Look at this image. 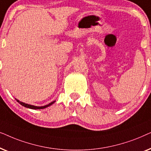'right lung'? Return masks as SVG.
Instances as JSON below:
<instances>
[{"label": "right lung", "instance_id": "add662e5", "mask_svg": "<svg viewBox=\"0 0 151 151\" xmlns=\"http://www.w3.org/2000/svg\"><path fill=\"white\" fill-rule=\"evenodd\" d=\"M16 101L19 103L20 104H21L22 106H23L24 107H26V108H29V109H45L47 108V107H48L49 106H51V105H52L53 103H54L55 102V100L53 101V102H51V103H49V104L45 105V106H34V105H32V104H26V103H24L22 102H20V101H19L18 100H17V99L15 98Z\"/></svg>", "mask_w": 151, "mask_h": 151}]
</instances>
